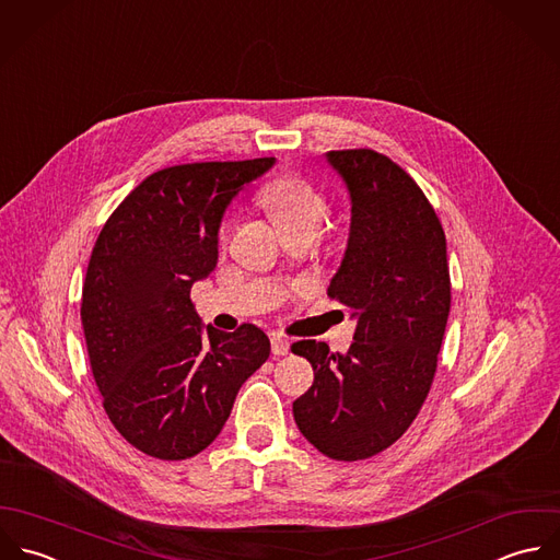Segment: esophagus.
<instances>
[{"label": "esophagus", "mask_w": 560, "mask_h": 560, "mask_svg": "<svg viewBox=\"0 0 560 560\" xmlns=\"http://www.w3.org/2000/svg\"><path fill=\"white\" fill-rule=\"evenodd\" d=\"M289 350H291V343L284 337H280V335L271 337V352L276 357H284V354H289Z\"/></svg>", "instance_id": "obj_1"}]
</instances>
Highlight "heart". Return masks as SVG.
Here are the masks:
<instances>
[{"instance_id": "1", "label": "heart", "mask_w": 560, "mask_h": 560, "mask_svg": "<svg viewBox=\"0 0 560 560\" xmlns=\"http://www.w3.org/2000/svg\"><path fill=\"white\" fill-rule=\"evenodd\" d=\"M260 203L267 208L280 232H317L330 212L328 197L298 176H282L260 190Z\"/></svg>"}]
</instances>
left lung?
Listing matches in <instances>:
<instances>
[{"label":"left lung","instance_id":"8db88e82","mask_svg":"<svg viewBox=\"0 0 560 560\" xmlns=\"http://www.w3.org/2000/svg\"><path fill=\"white\" fill-rule=\"evenodd\" d=\"M352 199L343 262L328 298L354 308V343L332 354L298 341L315 372L293 401L300 432L328 458L363 460L393 445L432 386L450 315L445 232L417 183L373 150L328 152Z\"/></svg>","mask_w":560,"mask_h":560}]
</instances>
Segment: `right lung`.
<instances>
[{
    "label": "right lung",
    "mask_w": 560,
    "mask_h": 560,
    "mask_svg": "<svg viewBox=\"0 0 560 560\" xmlns=\"http://www.w3.org/2000/svg\"><path fill=\"white\" fill-rule=\"evenodd\" d=\"M276 161L190 163L161 170L104 223L82 287V328L102 404L148 456L185 460L230 417L241 384L271 352L254 324L201 326L192 282L217 265L230 199Z\"/></svg>",
    "instance_id": "add662e5"
}]
</instances>
